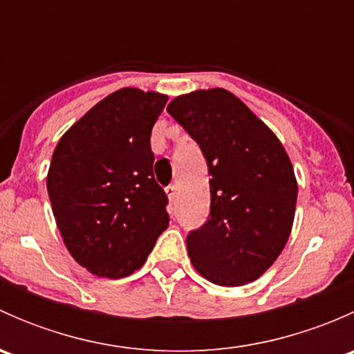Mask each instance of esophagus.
I'll return each instance as SVG.
<instances>
[{"mask_svg": "<svg viewBox=\"0 0 354 354\" xmlns=\"http://www.w3.org/2000/svg\"><path fill=\"white\" fill-rule=\"evenodd\" d=\"M166 194H167V197H169L171 202H174V200H176V194H178L176 185H169V187L166 188Z\"/></svg>", "mask_w": 354, "mask_h": 354, "instance_id": "obj_1", "label": "esophagus"}]
</instances>
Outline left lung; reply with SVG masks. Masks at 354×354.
Here are the masks:
<instances>
[{
    "mask_svg": "<svg viewBox=\"0 0 354 354\" xmlns=\"http://www.w3.org/2000/svg\"><path fill=\"white\" fill-rule=\"evenodd\" d=\"M167 113L200 145L210 174V217L187 236L195 270L226 288L259 279L295 221L298 183L286 149L226 88L178 95Z\"/></svg>",
    "mask_w": 354,
    "mask_h": 354,
    "instance_id": "8db88e82",
    "label": "left lung"
}]
</instances>
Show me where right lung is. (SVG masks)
<instances>
[{"instance_id": "right-lung-1", "label": "right lung", "mask_w": 354, "mask_h": 354, "mask_svg": "<svg viewBox=\"0 0 354 354\" xmlns=\"http://www.w3.org/2000/svg\"><path fill=\"white\" fill-rule=\"evenodd\" d=\"M166 102L159 92L120 88L71 124L53 152L48 194L56 226L75 262L94 276L133 274L169 226L151 151Z\"/></svg>"}]
</instances>
